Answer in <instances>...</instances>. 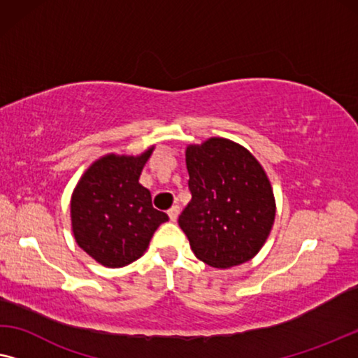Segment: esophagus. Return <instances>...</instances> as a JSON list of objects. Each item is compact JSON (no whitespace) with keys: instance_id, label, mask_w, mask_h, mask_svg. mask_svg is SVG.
<instances>
[{"instance_id":"1","label":"esophagus","mask_w":358,"mask_h":358,"mask_svg":"<svg viewBox=\"0 0 358 358\" xmlns=\"http://www.w3.org/2000/svg\"><path fill=\"white\" fill-rule=\"evenodd\" d=\"M169 217H170V220H172V222H175V220L178 219V214H180V206L178 204H175V206H172V208L169 209Z\"/></svg>"}]
</instances>
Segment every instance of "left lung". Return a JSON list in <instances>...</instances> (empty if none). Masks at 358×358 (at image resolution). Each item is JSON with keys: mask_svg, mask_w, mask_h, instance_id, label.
I'll return each instance as SVG.
<instances>
[{"mask_svg": "<svg viewBox=\"0 0 358 358\" xmlns=\"http://www.w3.org/2000/svg\"><path fill=\"white\" fill-rule=\"evenodd\" d=\"M185 157L191 201L178 224L196 258L219 269L255 258L275 219L274 191L263 165L225 138L189 144Z\"/></svg>", "mask_w": 358, "mask_h": 358, "instance_id": "left-lung-1", "label": "left lung"}]
</instances>
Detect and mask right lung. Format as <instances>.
Segmentation results:
<instances>
[{
	"label": "right lung",
	"instance_id": "add662e5",
	"mask_svg": "<svg viewBox=\"0 0 358 358\" xmlns=\"http://www.w3.org/2000/svg\"><path fill=\"white\" fill-rule=\"evenodd\" d=\"M107 154L92 162L71 194V230L76 243L105 268L139 259L169 215L152 208L150 191L139 183L152 155Z\"/></svg>",
	"mask_w": 358,
	"mask_h": 358
}]
</instances>
